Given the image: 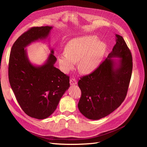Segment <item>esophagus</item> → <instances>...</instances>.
I'll list each match as a JSON object with an SVG mask.
<instances>
[{"instance_id": "1", "label": "esophagus", "mask_w": 147, "mask_h": 147, "mask_svg": "<svg viewBox=\"0 0 147 147\" xmlns=\"http://www.w3.org/2000/svg\"><path fill=\"white\" fill-rule=\"evenodd\" d=\"M69 83H70V84H71V85H73V84H76L77 80L74 78H71L70 79V80H69Z\"/></svg>"}]
</instances>
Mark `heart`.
<instances>
[{"label": "heart", "mask_w": 147, "mask_h": 147, "mask_svg": "<svg viewBox=\"0 0 147 147\" xmlns=\"http://www.w3.org/2000/svg\"><path fill=\"white\" fill-rule=\"evenodd\" d=\"M105 49V44L94 36H83L69 41L65 51L58 57L61 69L68 73L79 61V70L84 74L94 71L102 58Z\"/></svg>", "instance_id": "heart-1"}]
</instances>
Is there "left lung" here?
Segmentation results:
<instances>
[{
	"mask_svg": "<svg viewBox=\"0 0 147 147\" xmlns=\"http://www.w3.org/2000/svg\"><path fill=\"white\" fill-rule=\"evenodd\" d=\"M112 52L95 70L78 81L81 97L78 103L80 113L89 119L98 120L113 112L126 96L133 62L132 53L122 36L115 34ZM120 57L119 64L109 58Z\"/></svg>",
	"mask_w": 147,
	"mask_h": 147,
	"instance_id": "obj_1",
	"label": "left lung"
}]
</instances>
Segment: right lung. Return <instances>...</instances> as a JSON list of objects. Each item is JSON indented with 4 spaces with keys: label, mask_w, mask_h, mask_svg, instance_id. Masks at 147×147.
<instances>
[{
    "label": "right lung",
    "mask_w": 147,
    "mask_h": 147,
    "mask_svg": "<svg viewBox=\"0 0 147 147\" xmlns=\"http://www.w3.org/2000/svg\"><path fill=\"white\" fill-rule=\"evenodd\" d=\"M51 29L49 26L29 28L14 42L9 59V81L15 98L27 115L37 119L50 116L69 87V77L53 66L57 58L53 50L40 67L33 65L26 55V46L46 38Z\"/></svg>",
    "instance_id": "add662e5"
}]
</instances>
